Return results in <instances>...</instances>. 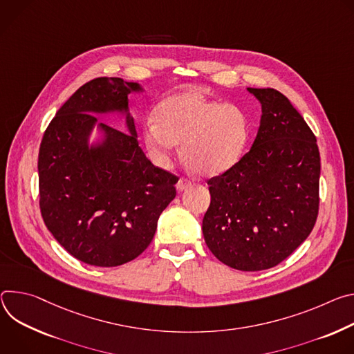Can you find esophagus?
I'll list each match as a JSON object with an SVG mask.
<instances>
[{"instance_id":"esophagus-1","label":"esophagus","mask_w":354,"mask_h":354,"mask_svg":"<svg viewBox=\"0 0 354 354\" xmlns=\"http://www.w3.org/2000/svg\"><path fill=\"white\" fill-rule=\"evenodd\" d=\"M176 187H177V191L183 192V191H185L187 188H189V187H191V181H189V180H187V178H180Z\"/></svg>"}]
</instances>
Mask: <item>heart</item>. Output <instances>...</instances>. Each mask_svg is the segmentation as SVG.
<instances>
[{"label": "heart", "mask_w": 354, "mask_h": 354, "mask_svg": "<svg viewBox=\"0 0 354 354\" xmlns=\"http://www.w3.org/2000/svg\"><path fill=\"white\" fill-rule=\"evenodd\" d=\"M154 124L143 128V145L159 167L173 162L176 145L197 174L212 177L236 165L249 139L245 112L233 104H219L195 91H181L156 106Z\"/></svg>", "instance_id": "obj_1"}]
</instances>
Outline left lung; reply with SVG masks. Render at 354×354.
<instances>
[{
  "instance_id": "obj_1",
  "label": "left lung",
  "mask_w": 354,
  "mask_h": 354,
  "mask_svg": "<svg viewBox=\"0 0 354 354\" xmlns=\"http://www.w3.org/2000/svg\"><path fill=\"white\" fill-rule=\"evenodd\" d=\"M261 105L250 150L208 180L204 239L223 264L260 271L286 260L308 236L319 208L317 138L290 100L274 88H248Z\"/></svg>"
}]
</instances>
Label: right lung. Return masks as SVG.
I'll list each match as a JSON object with an SVG mask.
<instances>
[{"mask_svg": "<svg viewBox=\"0 0 354 354\" xmlns=\"http://www.w3.org/2000/svg\"><path fill=\"white\" fill-rule=\"evenodd\" d=\"M138 83L98 77L56 112L39 149V205L53 238L77 260L116 267L151 242L160 214L176 197L178 177L156 167L139 146L129 94ZM118 113L127 133L94 114ZM94 129L99 138L89 142Z\"/></svg>", "mask_w": 354, "mask_h": 354, "instance_id": "right-lung-1", "label": "right lung"}]
</instances>
